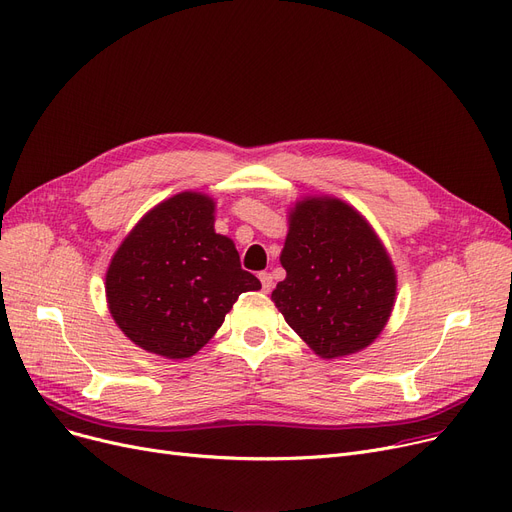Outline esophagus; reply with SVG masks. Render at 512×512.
<instances>
[{"label": "esophagus", "instance_id": "1", "mask_svg": "<svg viewBox=\"0 0 512 512\" xmlns=\"http://www.w3.org/2000/svg\"><path fill=\"white\" fill-rule=\"evenodd\" d=\"M259 280H261V288H263V292H270V290H272V286H274V278H272V274L261 272V274H259Z\"/></svg>", "mask_w": 512, "mask_h": 512}]
</instances>
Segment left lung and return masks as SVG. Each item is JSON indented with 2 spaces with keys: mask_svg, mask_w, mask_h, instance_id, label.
<instances>
[{
  "mask_svg": "<svg viewBox=\"0 0 512 512\" xmlns=\"http://www.w3.org/2000/svg\"><path fill=\"white\" fill-rule=\"evenodd\" d=\"M272 301L313 351L344 357L384 330L396 297L392 261L359 211L311 197L292 209Z\"/></svg>",
  "mask_w": 512,
  "mask_h": 512,
  "instance_id": "1",
  "label": "left lung"
}]
</instances>
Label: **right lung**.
Instances as JSON below:
<instances>
[{"instance_id":"right-lung-1","label":"right lung","mask_w":512,"mask_h":512,"mask_svg":"<svg viewBox=\"0 0 512 512\" xmlns=\"http://www.w3.org/2000/svg\"><path fill=\"white\" fill-rule=\"evenodd\" d=\"M215 203L180 193L153 207L116 251L105 276L110 313L141 348L193 357L242 292L261 282L240 267L234 242L213 230Z\"/></svg>"}]
</instances>
